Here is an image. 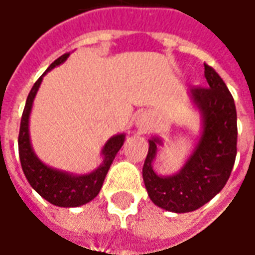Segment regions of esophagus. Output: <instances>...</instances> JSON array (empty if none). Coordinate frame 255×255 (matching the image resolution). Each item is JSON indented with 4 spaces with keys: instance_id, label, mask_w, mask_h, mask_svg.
Segmentation results:
<instances>
[{
    "instance_id": "obj_1",
    "label": "esophagus",
    "mask_w": 255,
    "mask_h": 255,
    "mask_svg": "<svg viewBox=\"0 0 255 255\" xmlns=\"http://www.w3.org/2000/svg\"><path fill=\"white\" fill-rule=\"evenodd\" d=\"M136 128H137L138 131H141V133H145V131L148 130V128H150L148 117H147V115H140V117L137 118V121H136Z\"/></svg>"
}]
</instances>
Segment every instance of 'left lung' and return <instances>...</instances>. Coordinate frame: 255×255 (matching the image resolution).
I'll return each instance as SVG.
<instances>
[{"instance_id": "obj_1", "label": "left lung", "mask_w": 255, "mask_h": 255, "mask_svg": "<svg viewBox=\"0 0 255 255\" xmlns=\"http://www.w3.org/2000/svg\"><path fill=\"white\" fill-rule=\"evenodd\" d=\"M207 89L193 87L189 96L203 118V133L183 168L171 176L152 171L158 137L150 147L143 166V180L151 201L171 212L198 210L214 198L231 176L238 152V115L235 100L225 82L210 65L204 64Z\"/></svg>"}]
</instances>
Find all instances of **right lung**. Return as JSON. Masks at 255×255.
I'll use <instances>...</instances> for the list:
<instances>
[{
  "instance_id": "1",
  "label": "right lung",
  "mask_w": 255,
  "mask_h": 255,
  "mask_svg": "<svg viewBox=\"0 0 255 255\" xmlns=\"http://www.w3.org/2000/svg\"><path fill=\"white\" fill-rule=\"evenodd\" d=\"M68 57H69V54H64L62 57L55 59L50 65V68L38 77V80L31 87L27 100H26L23 114H22L17 144H19L20 165H22L24 176L31 187L51 204L69 208V207L87 204L93 198L97 197L114 158L118 154V151L121 150V147L124 145L125 133L111 137L105 143L104 148H103V155H104L103 164L100 165L96 171L87 173V175H71L68 172L57 171V169L43 164L37 158L34 151L31 148L30 136H29V118H30L33 101H34L37 90L41 84L44 75L47 72H50L51 69H54L58 65L62 64Z\"/></svg>"
}]
</instances>
